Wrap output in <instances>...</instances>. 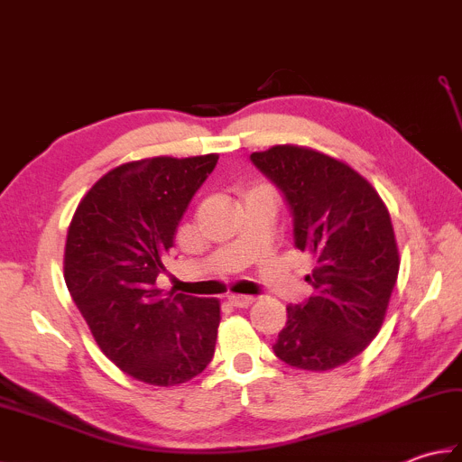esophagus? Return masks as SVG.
<instances>
[{
    "instance_id": "34e87169",
    "label": "esophagus",
    "mask_w": 462,
    "mask_h": 462,
    "mask_svg": "<svg viewBox=\"0 0 462 462\" xmlns=\"http://www.w3.org/2000/svg\"><path fill=\"white\" fill-rule=\"evenodd\" d=\"M228 301L232 303L234 308H248L254 303V298L252 296H240V293H230Z\"/></svg>"
}]
</instances>
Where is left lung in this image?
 Returning <instances> with one entry per match:
<instances>
[{
  "label": "left lung",
  "instance_id": "obj_1",
  "mask_svg": "<svg viewBox=\"0 0 462 462\" xmlns=\"http://www.w3.org/2000/svg\"><path fill=\"white\" fill-rule=\"evenodd\" d=\"M252 162L293 212L296 248L313 260L316 293L288 306L273 353L290 367L328 371L375 339L399 273V248L379 192L347 162L310 146L276 144Z\"/></svg>",
  "mask_w": 462,
  "mask_h": 462
}]
</instances>
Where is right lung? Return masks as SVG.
<instances>
[{"mask_svg": "<svg viewBox=\"0 0 462 462\" xmlns=\"http://www.w3.org/2000/svg\"><path fill=\"white\" fill-rule=\"evenodd\" d=\"M218 154L152 156L103 174L67 230L63 276L97 346L136 381L174 387L212 361L220 300L162 298L156 276Z\"/></svg>", "mask_w": 462, "mask_h": 462, "instance_id": "1", "label": "right lung"}]
</instances>
